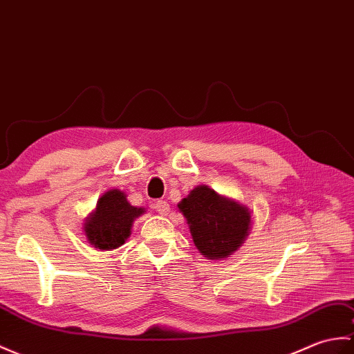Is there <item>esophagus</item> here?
<instances>
[{
    "mask_svg": "<svg viewBox=\"0 0 354 354\" xmlns=\"http://www.w3.org/2000/svg\"><path fill=\"white\" fill-rule=\"evenodd\" d=\"M153 208L157 209V212L161 216H166L167 212L170 211V207H169V203L166 201H157L153 203Z\"/></svg>",
    "mask_w": 354,
    "mask_h": 354,
    "instance_id": "obj_1",
    "label": "esophagus"
}]
</instances>
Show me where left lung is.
<instances>
[{"instance_id": "1", "label": "left lung", "mask_w": 354, "mask_h": 354, "mask_svg": "<svg viewBox=\"0 0 354 354\" xmlns=\"http://www.w3.org/2000/svg\"><path fill=\"white\" fill-rule=\"evenodd\" d=\"M187 218L193 243L208 259H225L244 243L252 223L248 207L197 185L178 203Z\"/></svg>"}]
</instances>
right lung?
<instances>
[{
    "mask_svg": "<svg viewBox=\"0 0 354 354\" xmlns=\"http://www.w3.org/2000/svg\"><path fill=\"white\" fill-rule=\"evenodd\" d=\"M143 212L145 208L133 207L123 192L118 188L109 190L100 197L95 211L86 218L87 241L101 250L120 248L131 235L133 221Z\"/></svg>",
    "mask_w": 354,
    "mask_h": 354,
    "instance_id": "1",
    "label": "right lung"
}]
</instances>
